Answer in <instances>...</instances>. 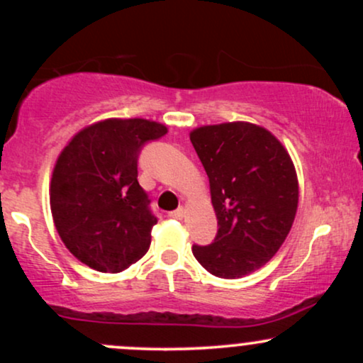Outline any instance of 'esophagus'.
Here are the masks:
<instances>
[{"label":"esophagus","instance_id":"1","mask_svg":"<svg viewBox=\"0 0 363 363\" xmlns=\"http://www.w3.org/2000/svg\"><path fill=\"white\" fill-rule=\"evenodd\" d=\"M169 216H172V218H177V220H181L182 216H184V208H177V210L170 211Z\"/></svg>","mask_w":363,"mask_h":363}]
</instances>
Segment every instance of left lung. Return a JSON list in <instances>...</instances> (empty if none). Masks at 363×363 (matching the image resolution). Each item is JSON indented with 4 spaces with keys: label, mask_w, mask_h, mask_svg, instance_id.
Returning a JSON list of instances; mask_svg holds the SVG:
<instances>
[{
    "label": "left lung",
    "mask_w": 363,
    "mask_h": 363,
    "mask_svg": "<svg viewBox=\"0 0 363 363\" xmlns=\"http://www.w3.org/2000/svg\"><path fill=\"white\" fill-rule=\"evenodd\" d=\"M210 179L218 232L193 245L199 264L218 278H242L264 266L289 235L298 205L294 162L268 129L223 123L191 131Z\"/></svg>",
    "instance_id": "left-lung-1"
}]
</instances>
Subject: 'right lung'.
<instances>
[{
    "instance_id": "1",
    "label": "right lung",
    "mask_w": 363,
    "mask_h": 363,
    "mask_svg": "<svg viewBox=\"0 0 363 363\" xmlns=\"http://www.w3.org/2000/svg\"><path fill=\"white\" fill-rule=\"evenodd\" d=\"M167 133L147 119H106L82 129L57 157L51 211L69 252L102 273H119L145 256L157 216L138 182V157Z\"/></svg>"
}]
</instances>
